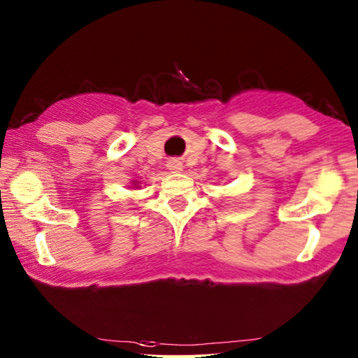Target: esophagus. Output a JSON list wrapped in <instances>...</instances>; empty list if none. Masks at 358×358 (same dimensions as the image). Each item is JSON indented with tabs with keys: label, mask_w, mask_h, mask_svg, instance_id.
<instances>
[{
	"label": "esophagus",
	"mask_w": 358,
	"mask_h": 358,
	"mask_svg": "<svg viewBox=\"0 0 358 358\" xmlns=\"http://www.w3.org/2000/svg\"><path fill=\"white\" fill-rule=\"evenodd\" d=\"M167 167H169V171H172V172H180L181 169H183V166H181V162L178 159H169Z\"/></svg>",
	"instance_id": "34e87169"
}]
</instances>
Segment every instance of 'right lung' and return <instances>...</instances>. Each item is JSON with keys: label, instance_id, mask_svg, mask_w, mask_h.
<instances>
[{"label": "right lung", "instance_id": "obj_1", "mask_svg": "<svg viewBox=\"0 0 358 358\" xmlns=\"http://www.w3.org/2000/svg\"><path fill=\"white\" fill-rule=\"evenodd\" d=\"M134 183H136V181H134ZM134 186H136V185H134Z\"/></svg>", "mask_w": 358, "mask_h": 358}]
</instances>
